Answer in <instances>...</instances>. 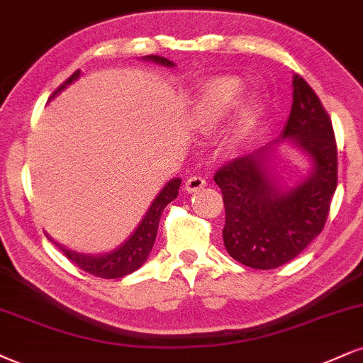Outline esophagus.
I'll return each instance as SVG.
<instances>
[{"label": "esophagus", "mask_w": 363, "mask_h": 363, "mask_svg": "<svg viewBox=\"0 0 363 363\" xmlns=\"http://www.w3.org/2000/svg\"><path fill=\"white\" fill-rule=\"evenodd\" d=\"M204 186H206V181H204L203 177L193 176V177H189V179H187V181H186L184 191H187V193H198V191L203 189Z\"/></svg>", "instance_id": "1"}]
</instances>
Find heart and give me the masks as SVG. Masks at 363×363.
I'll return each instance as SVG.
<instances>
[{"label": "heart", "instance_id": "b5f03b06", "mask_svg": "<svg viewBox=\"0 0 363 363\" xmlns=\"http://www.w3.org/2000/svg\"><path fill=\"white\" fill-rule=\"evenodd\" d=\"M243 93L245 87L237 77H216L208 81L198 91L191 108L189 123L194 133L204 138L215 137L230 111L240 103ZM257 123V106L248 103L225 130L220 143L221 152L228 157H238L250 143Z\"/></svg>", "mask_w": 363, "mask_h": 363}]
</instances>
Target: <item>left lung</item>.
I'll return each mask as SVG.
<instances>
[{
  "label": "left lung",
  "instance_id": "8db88e82",
  "mask_svg": "<svg viewBox=\"0 0 363 363\" xmlns=\"http://www.w3.org/2000/svg\"><path fill=\"white\" fill-rule=\"evenodd\" d=\"M289 143L308 157L306 177L284 182L277 148ZM333 126L316 93L292 77V108L277 140L215 174L223 193L226 252L252 269H276L298 257L321 233L336 189Z\"/></svg>",
  "mask_w": 363,
  "mask_h": 363
}]
</instances>
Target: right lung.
<instances>
[{
	"instance_id": "right-lung-1",
	"label": "right lung",
	"mask_w": 363,
	"mask_h": 363,
	"mask_svg": "<svg viewBox=\"0 0 363 363\" xmlns=\"http://www.w3.org/2000/svg\"><path fill=\"white\" fill-rule=\"evenodd\" d=\"M143 60H150L159 65H165V67H174L172 60L165 59L160 55H145L142 57ZM81 77V71H76L64 82L59 89L52 94L50 99H54L60 91H64L65 87L71 86L72 82H76ZM179 186H181V179L174 177L165 184L162 189L159 191V194L155 196V199L152 201V204L148 206L147 213L143 215L140 223L137 225L132 233L128 235V238L123 240L116 248H113L110 252L103 253H81L74 252L71 248L60 245L52 237L47 235V238L52 240L57 247L62 250V253L67 257L69 260L74 262L77 267L84 270L87 274H93L96 277L101 279H118L123 277L126 274H132L135 270L142 267L145 264L148 255H150L152 247L155 243L157 230H159V221L162 216L164 208L167 206L170 201H174L179 194Z\"/></svg>"
}]
</instances>
